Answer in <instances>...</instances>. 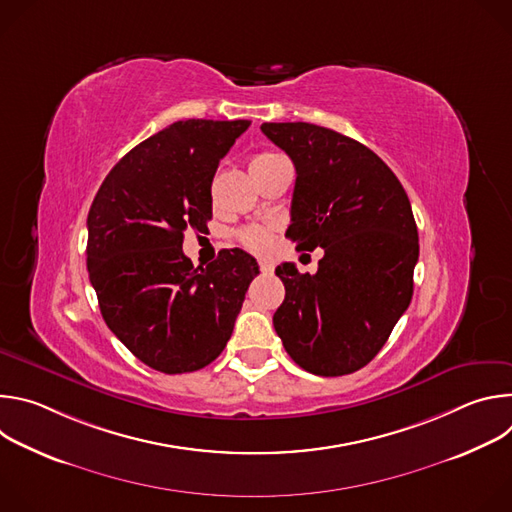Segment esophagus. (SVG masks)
<instances>
[{"instance_id": "esophagus-1", "label": "esophagus", "mask_w": 512, "mask_h": 512, "mask_svg": "<svg viewBox=\"0 0 512 512\" xmlns=\"http://www.w3.org/2000/svg\"><path fill=\"white\" fill-rule=\"evenodd\" d=\"M259 269H261V273H271L273 265L269 261H259Z\"/></svg>"}]
</instances>
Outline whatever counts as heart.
<instances>
[{
  "mask_svg": "<svg viewBox=\"0 0 512 512\" xmlns=\"http://www.w3.org/2000/svg\"><path fill=\"white\" fill-rule=\"evenodd\" d=\"M271 158H277L275 154L271 152H261L253 158L251 164H261V162H267ZM239 241L247 247V249H253V251H263L269 243V229L265 227H247L239 233Z\"/></svg>",
  "mask_w": 512,
  "mask_h": 512,
  "instance_id": "1",
  "label": "heart"
}]
</instances>
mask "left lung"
<instances>
[{
    "instance_id": "1",
    "label": "left lung",
    "mask_w": 512,
    "mask_h": 512,
    "mask_svg": "<svg viewBox=\"0 0 512 512\" xmlns=\"http://www.w3.org/2000/svg\"><path fill=\"white\" fill-rule=\"evenodd\" d=\"M296 166L291 225L304 251L324 249L314 275L277 265L285 300L273 326L287 354L320 377L350 375L385 346L413 296L419 237L411 202L367 145L314 123H263Z\"/></svg>"
}]
</instances>
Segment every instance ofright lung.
Instances as JSON below:
<instances>
[{
  "label": "right lung",
  "mask_w": 512,
  "mask_h": 512,
  "mask_svg": "<svg viewBox=\"0 0 512 512\" xmlns=\"http://www.w3.org/2000/svg\"><path fill=\"white\" fill-rule=\"evenodd\" d=\"M251 121H176L123 156L87 218V267L109 330L148 367L180 375L221 354L257 261L221 251L194 267L184 231L212 218L214 172Z\"/></svg>",
  "instance_id": "obj_1"
}]
</instances>
